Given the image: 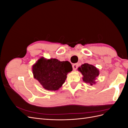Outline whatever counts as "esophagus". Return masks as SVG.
I'll use <instances>...</instances> for the list:
<instances>
[{
  "mask_svg": "<svg viewBox=\"0 0 128 128\" xmlns=\"http://www.w3.org/2000/svg\"><path fill=\"white\" fill-rule=\"evenodd\" d=\"M77 67H78V64H72V68L74 70H76Z\"/></svg>",
  "mask_w": 128,
  "mask_h": 128,
  "instance_id": "1",
  "label": "esophagus"
}]
</instances>
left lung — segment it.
<instances>
[{
    "mask_svg": "<svg viewBox=\"0 0 128 128\" xmlns=\"http://www.w3.org/2000/svg\"><path fill=\"white\" fill-rule=\"evenodd\" d=\"M78 70L82 73L83 82L91 86L96 83V80L99 75V70L94 66L86 63L78 67Z\"/></svg>",
    "mask_w": 128,
    "mask_h": 128,
    "instance_id": "obj_1",
    "label": "left lung"
}]
</instances>
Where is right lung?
Listing matches in <instances>:
<instances>
[{"label":"right lung","mask_w":128,"mask_h":128,"mask_svg":"<svg viewBox=\"0 0 128 128\" xmlns=\"http://www.w3.org/2000/svg\"><path fill=\"white\" fill-rule=\"evenodd\" d=\"M72 70V66L68 61L44 57L40 58L32 68L34 78L48 91L59 90L66 80L68 73Z\"/></svg>","instance_id":"obj_1"}]
</instances>
